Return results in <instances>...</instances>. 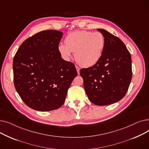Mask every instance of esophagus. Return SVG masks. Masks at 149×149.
I'll use <instances>...</instances> for the list:
<instances>
[{"mask_svg": "<svg viewBox=\"0 0 149 149\" xmlns=\"http://www.w3.org/2000/svg\"><path fill=\"white\" fill-rule=\"evenodd\" d=\"M75 68H76V69H77V73H78V75H79L80 74V68L78 67V66H75Z\"/></svg>", "mask_w": 149, "mask_h": 149, "instance_id": "1", "label": "esophagus"}]
</instances>
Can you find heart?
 Wrapping results in <instances>:
<instances>
[{"label": "heart", "instance_id": "obj_1", "mask_svg": "<svg viewBox=\"0 0 149 149\" xmlns=\"http://www.w3.org/2000/svg\"><path fill=\"white\" fill-rule=\"evenodd\" d=\"M65 44L60 43L58 50L61 57L69 60L75 52V59L82 67L89 68L99 61L106 46L104 35L100 32L77 31L65 38Z\"/></svg>", "mask_w": 149, "mask_h": 149}]
</instances>
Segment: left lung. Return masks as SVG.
I'll return each mask as SVG.
<instances>
[{"label": "left lung", "mask_w": 149, "mask_h": 149, "mask_svg": "<svg viewBox=\"0 0 149 149\" xmlns=\"http://www.w3.org/2000/svg\"><path fill=\"white\" fill-rule=\"evenodd\" d=\"M97 30L106 39L100 60L94 66L80 69L86 93L97 106L113 104L126 95L132 77V58L126 45L104 29Z\"/></svg>", "instance_id": "1"}]
</instances>
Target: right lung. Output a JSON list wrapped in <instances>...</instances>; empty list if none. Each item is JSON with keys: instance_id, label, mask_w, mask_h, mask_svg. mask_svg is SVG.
<instances>
[{"instance_id": "add662e5", "label": "right lung", "mask_w": 149, "mask_h": 149, "mask_svg": "<svg viewBox=\"0 0 149 149\" xmlns=\"http://www.w3.org/2000/svg\"><path fill=\"white\" fill-rule=\"evenodd\" d=\"M63 34L57 30L39 32L23 42L14 57L15 89L36 111L60 108L77 75L74 64L63 59L58 50Z\"/></svg>"}]
</instances>
